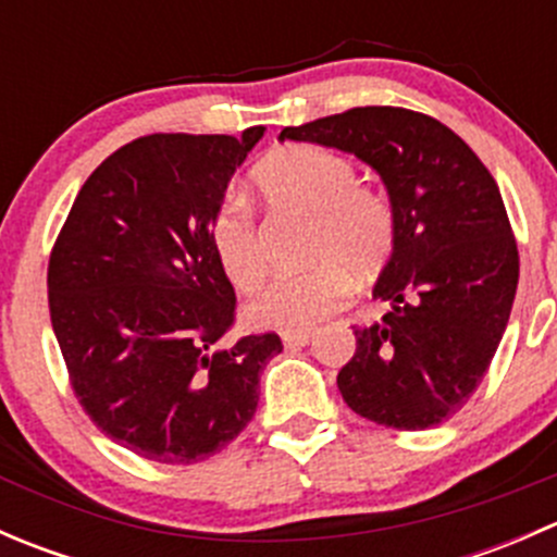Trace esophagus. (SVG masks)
Returning <instances> with one entry per match:
<instances>
[{
	"instance_id": "1",
	"label": "esophagus",
	"mask_w": 557,
	"mask_h": 557,
	"mask_svg": "<svg viewBox=\"0 0 557 557\" xmlns=\"http://www.w3.org/2000/svg\"><path fill=\"white\" fill-rule=\"evenodd\" d=\"M310 339H312V331L310 329L285 331V334H283L285 347H305V345H310Z\"/></svg>"
}]
</instances>
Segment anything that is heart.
I'll return each instance as SVG.
<instances>
[{
  "label": "heart",
  "mask_w": 557,
  "mask_h": 557,
  "mask_svg": "<svg viewBox=\"0 0 557 557\" xmlns=\"http://www.w3.org/2000/svg\"><path fill=\"white\" fill-rule=\"evenodd\" d=\"M269 201L312 215L307 243L310 269L274 277L250 301L252 323L299 331L339 310L352 277L369 280L383 269L396 239L391 199L358 183L356 161L318 145H285L252 172ZM212 245L226 277L239 290H252L267 274L261 234L250 207L228 199L212 221Z\"/></svg>",
  "instance_id": "1"
}]
</instances>
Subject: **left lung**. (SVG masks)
Wrapping results in <instances>:
<instances>
[{
	"label": "left lung",
	"instance_id": "1",
	"mask_svg": "<svg viewBox=\"0 0 557 557\" xmlns=\"http://www.w3.org/2000/svg\"><path fill=\"white\" fill-rule=\"evenodd\" d=\"M280 139L345 150L383 177L396 239L374 285L391 310L356 329L336 374L352 412L423 431L458 412L485 377L512 312L520 256L498 185L436 117L404 107H352Z\"/></svg>",
	"mask_w": 557,
	"mask_h": 557
}]
</instances>
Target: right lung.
Masks as SVG:
<instances>
[{"label": "right lung", "mask_w": 557, "mask_h": 557, "mask_svg": "<svg viewBox=\"0 0 557 557\" xmlns=\"http://www.w3.org/2000/svg\"><path fill=\"white\" fill-rule=\"evenodd\" d=\"M267 128L150 134L104 159L48 263V305L72 391L117 445L199 463L252 420L277 334L226 345L237 296L212 245L228 180Z\"/></svg>", "instance_id": "add662e5"}]
</instances>
